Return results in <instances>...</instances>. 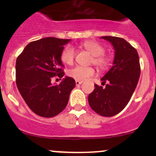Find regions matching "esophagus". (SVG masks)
Segmentation results:
<instances>
[{
	"label": "esophagus",
	"instance_id": "esophagus-1",
	"mask_svg": "<svg viewBox=\"0 0 156 156\" xmlns=\"http://www.w3.org/2000/svg\"><path fill=\"white\" fill-rule=\"evenodd\" d=\"M83 81H75V84H76L77 86H79L80 84H82Z\"/></svg>",
	"mask_w": 156,
	"mask_h": 156
}]
</instances>
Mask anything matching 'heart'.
<instances>
[{
	"instance_id": "b5f03b06",
	"label": "heart",
	"mask_w": 156,
	"mask_h": 156,
	"mask_svg": "<svg viewBox=\"0 0 156 156\" xmlns=\"http://www.w3.org/2000/svg\"><path fill=\"white\" fill-rule=\"evenodd\" d=\"M82 47L94 56V63L100 68H106L108 66L109 59L107 56L103 55L105 49L99 43L93 41H87L82 43ZM75 56V48L72 46L66 47L61 53V59L62 62L67 65L73 63ZM69 77L76 81H85L95 75V70L92 67H84L76 66L68 72Z\"/></svg>"
}]
</instances>
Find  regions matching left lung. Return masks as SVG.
I'll use <instances>...</instances> for the list:
<instances>
[{"instance_id": "obj_1", "label": "left lung", "mask_w": 156, "mask_h": 156, "mask_svg": "<svg viewBox=\"0 0 156 156\" xmlns=\"http://www.w3.org/2000/svg\"><path fill=\"white\" fill-rule=\"evenodd\" d=\"M115 50L113 65L101 78L106 87L94 84L88 96L90 106L97 114L106 117L115 115L125 108L135 90L140 75L139 56L136 50L122 37L103 36Z\"/></svg>"}]
</instances>
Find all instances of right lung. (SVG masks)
I'll list each match as a JSON object with an SVG mask.
<instances>
[{
  "instance_id": "obj_1",
  "label": "right lung",
  "mask_w": 156,
  "mask_h": 156,
  "mask_svg": "<svg viewBox=\"0 0 156 156\" xmlns=\"http://www.w3.org/2000/svg\"><path fill=\"white\" fill-rule=\"evenodd\" d=\"M70 39L45 37L29 43L17 57L16 82L30 109L44 118L57 115L67 106L69 95L75 87L74 78L66 76L59 84L51 79L62 78L61 53Z\"/></svg>"
}]
</instances>
